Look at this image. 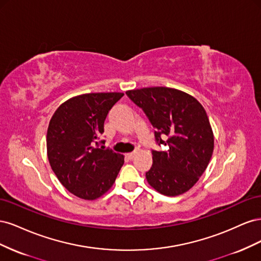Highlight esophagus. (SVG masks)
<instances>
[{
	"instance_id": "34e87169",
	"label": "esophagus",
	"mask_w": 261,
	"mask_h": 261,
	"mask_svg": "<svg viewBox=\"0 0 261 261\" xmlns=\"http://www.w3.org/2000/svg\"><path fill=\"white\" fill-rule=\"evenodd\" d=\"M135 154H136V151H133V152H129V153H126L125 155H126V158H127V159H129V160H132L134 156H135Z\"/></svg>"
}]
</instances>
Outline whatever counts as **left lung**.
Instances as JSON below:
<instances>
[{
    "mask_svg": "<svg viewBox=\"0 0 261 261\" xmlns=\"http://www.w3.org/2000/svg\"><path fill=\"white\" fill-rule=\"evenodd\" d=\"M126 94L154 127L156 144L168 148L151 151L148 183L165 196L186 193L207 169L213 152L215 139L203 107L191 94L168 87L128 90Z\"/></svg>",
    "mask_w": 261,
    "mask_h": 261,
    "instance_id": "obj_1",
    "label": "left lung"
}]
</instances>
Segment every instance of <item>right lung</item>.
Wrapping results in <instances>:
<instances>
[{"label":"right lung","instance_id":"right-lung-1","mask_svg":"<svg viewBox=\"0 0 261 261\" xmlns=\"http://www.w3.org/2000/svg\"><path fill=\"white\" fill-rule=\"evenodd\" d=\"M122 92L85 93L70 98L54 112L46 133L48 159L69 193L93 200L112 187L124 156L102 146L105 121Z\"/></svg>","mask_w":261,"mask_h":261}]
</instances>
